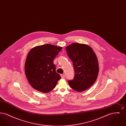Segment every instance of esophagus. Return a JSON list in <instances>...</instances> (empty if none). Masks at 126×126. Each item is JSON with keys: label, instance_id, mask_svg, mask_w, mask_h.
I'll return each instance as SVG.
<instances>
[{"label": "esophagus", "instance_id": "obj_1", "mask_svg": "<svg viewBox=\"0 0 126 126\" xmlns=\"http://www.w3.org/2000/svg\"><path fill=\"white\" fill-rule=\"evenodd\" d=\"M61 77L62 78H64L65 77V76L64 74H61Z\"/></svg>", "mask_w": 126, "mask_h": 126}]
</instances>
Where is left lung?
Here are the masks:
<instances>
[{
  "mask_svg": "<svg viewBox=\"0 0 126 126\" xmlns=\"http://www.w3.org/2000/svg\"><path fill=\"white\" fill-rule=\"evenodd\" d=\"M75 70L73 80H68L71 88L77 92L88 89L96 81L99 73V64L96 54L90 46L74 43L66 47Z\"/></svg>",
  "mask_w": 126,
  "mask_h": 126,
  "instance_id": "1",
  "label": "left lung"
}]
</instances>
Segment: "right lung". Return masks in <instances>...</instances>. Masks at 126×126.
<instances>
[{
  "label": "right lung",
  "instance_id": "1",
  "mask_svg": "<svg viewBox=\"0 0 126 126\" xmlns=\"http://www.w3.org/2000/svg\"><path fill=\"white\" fill-rule=\"evenodd\" d=\"M62 48L46 44L32 48L24 65L26 77L35 90L47 93L53 90L61 78L53 60Z\"/></svg>",
  "mask_w": 126,
  "mask_h": 126
}]
</instances>
